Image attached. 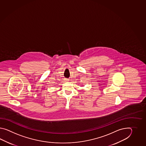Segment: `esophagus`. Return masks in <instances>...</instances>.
Here are the masks:
<instances>
[{
	"label": "esophagus",
	"mask_w": 146,
	"mask_h": 146,
	"mask_svg": "<svg viewBox=\"0 0 146 146\" xmlns=\"http://www.w3.org/2000/svg\"><path fill=\"white\" fill-rule=\"evenodd\" d=\"M65 81L66 82H67V81H68L69 79H65Z\"/></svg>",
	"instance_id": "obj_1"
}]
</instances>
